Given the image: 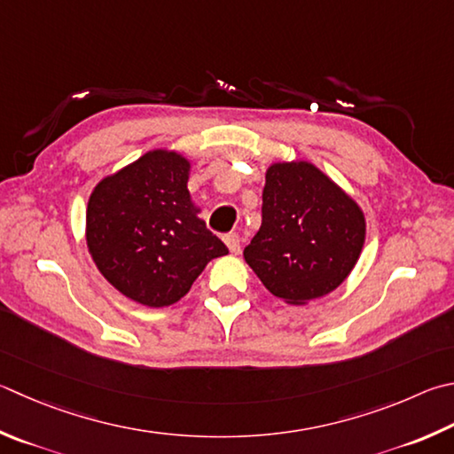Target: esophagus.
Segmentation results:
<instances>
[{"label":"esophagus","instance_id":"esophagus-1","mask_svg":"<svg viewBox=\"0 0 454 454\" xmlns=\"http://www.w3.org/2000/svg\"><path fill=\"white\" fill-rule=\"evenodd\" d=\"M224 242H226L230 252H232V254H240V248H242L240 236H238V234H226V236H224Z\"/></svg>","mask_w":454,"mask_h":454}]
</instances>
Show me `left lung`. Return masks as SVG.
Returning a JSON list of instances; mask_svg holds the SVG:
<instances>
[{
	"instance_id": "8db88e82",
	"label": "left lung",
	"mask_w": 454,
	"mask_h": 454,
	"mask_svg": "<svg viewBox=\"0 0 454 454\" xmlns=\"http://www.w3.org/2000/svg\"><path fill=\"white\" fill-rule=\"evenodd\" d=\"M356 199L303 159L271 162L262 192V226L244 248L260 282L290 306L337 290L365 244Z\"/></svg>"
}]
</instances>
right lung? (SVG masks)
I'll return each mask as SVG.
<instances>
[{
    "label": "right lung",
    "mask_w": 454,
    "mask_h": 454,
    "mask_svg": "<svg viewBox=\"0 0 454 454\" xmlns=\"http://www.w3.org/2000/svg\"><path fill=\"white\" fill-rule=\"evenodd\" d=\"M192 162L153 148L106 175L89 196L87 250L114 290L146 308L184 298L206 263L228 248L199 218L188 192Z\"/></svg>",
    "instance_id": "obj_1"
}]
</instances>
